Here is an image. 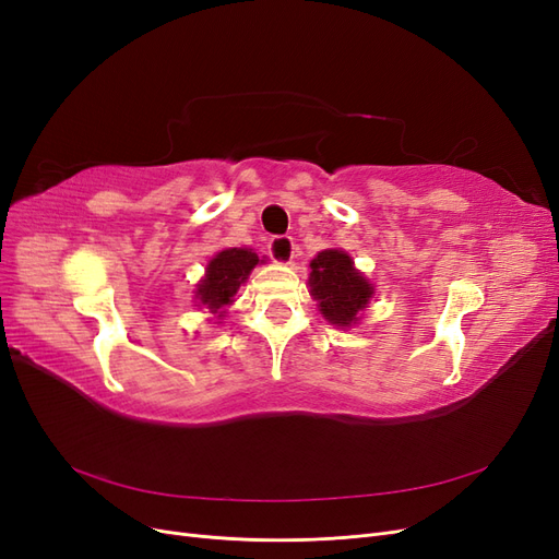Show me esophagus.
Here are the masks:
<instances>
[{
    "mask_svg": "<svg viewBox=\"0 0 559 559\" xmlns=\"http://www.w3.org/2000/svg\"><path fill=\"white\" fill-rule=\"evenodd\" d=\"M267 253L270 259L277 263H292L296 257V242L289 235H280V238H273L267 245Z\"/></svg>",
    "mask_w": 559,
    "mask_h": 559,
    "instance_id": "esophagus-1",
    "label": "esophagus"
}]
</instances>
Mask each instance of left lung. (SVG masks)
Wrapping results in <instances>:
<instances>
[{
    "label": "left lung",
    "instance_id": "obj_1",
    "mask_svg": "<svg viewBox=\"0 0 559 559\" xmlns=\"http://www.w3.org/2000/svg\"><path fill=\"white\" fill-rule=\"evenodd\" d=\"M310 294L317 300L319 312L333 326H352L361 319L376 289L357 267L349 253L341 249L319 251L310 263Z\"/></svg>",
    "mask_w": 559,
    "mask_h": 559
}]
</instances>
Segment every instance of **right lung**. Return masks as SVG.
<instances>
[{"instance_id":"obj_1","label":"right lung","mask_w":559,"mask_h":559,"mask_svg":"<svg viewBox=\"0 0 559 559\" xmlns=\"http://www.w3.org/2000/svg\"><path fill=\"white\" fill-rule=\"evenodd\" d=\"M259 263H263L257 251L251 249H224L207 263L205 277L195 286V298L200 306H205L214 314L224 317V308L230 306L240 284L247 282L249 273Z\"/></svg>"}]
</instances>
